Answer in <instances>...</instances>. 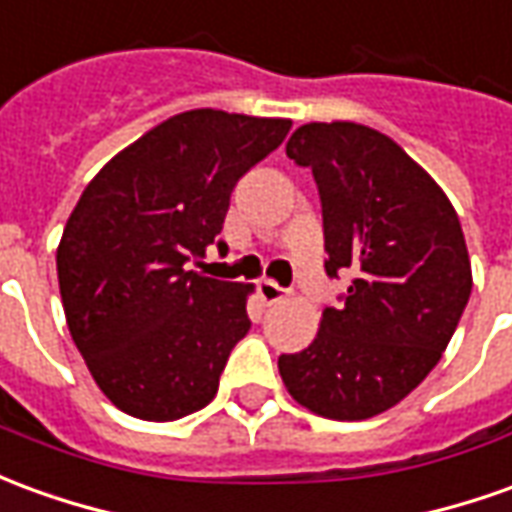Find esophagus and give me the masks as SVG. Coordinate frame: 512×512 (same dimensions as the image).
<instances>
[{"label":"esophagus","instance_id":"34e87169","mask_svg":"<svg viewBox=\"0 0 512 512\" xmlns=\"http://www.w3.org/2000/svg\"><path fill=\"white\" fill-rule=\"evenodd\" d=\"M257 296H260V302H263V305H277V302L285 299V291H282L277 282L263 280L260 285H257Z\"/></svg>","mask_w":512,"mask_h":512}]
</instances>
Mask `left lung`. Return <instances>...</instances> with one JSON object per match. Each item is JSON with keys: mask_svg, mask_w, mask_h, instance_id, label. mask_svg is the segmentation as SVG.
Instances as JSON below:
<instances>
[{"mask_svg": "<svg viewBox=\"0 0 512 512\" xmlns=\"http://www.w3.org/2000/svg\"><path fill=\"white\" fill-rule=\"evenodd\" d=\"M285 152L321 196L327 274H355L313 343L280 355V377L310 413L363 421L421 385L471 296V260L441 185L388 135L355 121H310Z\"/></svg>", "mask_w": 512, "mask_h": 512, "instance_id": "1", "label": "left lung"}]
</instances>
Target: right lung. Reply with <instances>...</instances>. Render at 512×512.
Returning a JSON list of instances; mask_svg holds the SVG:
<instances>
[{"label":"right lung","mask_w":512,"mask_h":512,"mask_svg":"<svg viewBox=\"0 0 512 512\" xmlns=\"http://www.w3.org/2000/svg\"><path fill=\"white\" fill-rule=\"evenodd\" d=\"M291 130L213 107L185 110L102 166L57 246L66 324L113 405L144 421L205 407L249 332L244 282L188 271L219 241L235 182Z\"/></svg>","instance_id":"obj_1"}]
</instances>
